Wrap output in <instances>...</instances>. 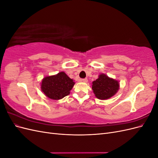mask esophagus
<instances>
[{
    "label": "esophagus",
    "mask_w": 158,
    "mask_h": 158,
    "mask_svg": "<svg viewBox=\"0 0 158 158\" xmlns=\"http://www.w3.org/2000/svg\"><path fill=\"white\" fill-rule=\"evenodd\" d=\"M81 81H82V82H83L86 83V82H88V79L87 78H84V79L81 80Z\"/></svg>",
    "instance_id": "esophagus-1"
}]
</instances>
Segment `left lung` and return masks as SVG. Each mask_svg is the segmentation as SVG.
Here are the masks:
<instances>
[{
    "label": "left lung",
    "mask_w": 158,
    "mask_h": 158,
    "mask_svg": "<svg viewBox=\"0 0 158 158\" xmlns=\"http://www.w3.org/2000/svg\"><path fill=\"white\" fill-rule=\"evenodd\" d=\"M119 83L117 80L108 77L104 74L92 82L93 92L97 98L104 100L111 98L118 92Z\"/></svg>",
    "instance_id": "8db88e82"
}]
</instances>
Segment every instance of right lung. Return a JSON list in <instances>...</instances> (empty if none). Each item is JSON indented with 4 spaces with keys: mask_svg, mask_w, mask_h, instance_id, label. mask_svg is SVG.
Wrapping results in <instances>:
<instances>
[{
    "mask_svg": "<svg viewBox=\"0 0 158 158\" xmlns=\"http://www.w3.org/2000/svg\"><path fill=\"white\" fill-rule=\"evenodd\" d=\"M75 82L64 72L46 76L41 81V89L47 98L58 100L70 94Z\"/></svg>",
    "mask_w": 158,
    "mask_h": 158,
    "instance_id": "right-lung-1",
    "label": "right lung"
}]
</instances>
